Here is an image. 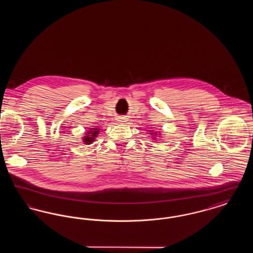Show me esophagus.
I'll return each instance as SVG.
<instances>
[{"label":"esophagus","instance_id":"esophagus-1","mask_svg":"<svg viewBox=\"0 0 253 253\" xmlns=\"http://www.w3.org/2000/svg\"><path fill=\"white\" fill-rule=\"evenodd\" d=\"M119 120H120V122H121V123H124V122H126V119H125V118H123V117H121V118H120Z\"/></svg>","mask_w":253,"mask_h":253}]
</instances>
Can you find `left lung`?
<instances>
[{
	"mask_svg": "<svg viewBox=\"0 0 253 253\" xmlns=\"http://www.w3.org/2000/svg\"><path fill=\"white\" fill-rule=\"evenodd\" d=\"M149 134L152 136L153 140H157V137H160V132H154L153 130H150Z\"/></svg>",
	"mask_w": 253,
	"mask_h": 253,
	"instance_id": "8db88e82",
	"label": "left lung"
}]
</instances>
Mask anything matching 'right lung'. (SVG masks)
Masks as SVG:
<instances>
[{
	"label": "right lung",
	"instance_id": "add662e5",
	"mask_svg": "<svg viewBox=\"0 0 253 253\" xmlns=\"http://www.w3.org/2000/svg\"><path fill=\"white\" fill-rule=\"evenodd\" d=\"M99 128H90L87 132H85L84 137H83V141L85 145L92 144L96 137H97L98 133H99Z\"/></svg>",
	"mask_w": 253,
	"mask_h": 253
}]
</instances>
